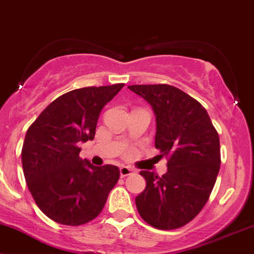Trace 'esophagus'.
<instances>
[{"label":"esophagus","mask_w":254,"mask_h":254,"mask_svg":"<svg viewBox=\"0 0 254 254\" xmlns=\"http://www.w3.org/2000/svg\"><path fill=\"white\" fill-rule=\"evenodd\" d=\"M133 169L128 168V166H121L120 168V176L121 177H126V176H129L133 174Z\"/></svg>","instance_id":"1"}]
</instances>
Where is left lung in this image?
<instances>
[{
    "instance_id": "8db88e82",
    "label": "left lung",
    "mask_w": 254,
    "mask_h": 254,
    "mask_svg": "<svg viewBox=\"0 0 254 254\" xmlns=\"http://www.w3.org/2000/svg\"><path fill=\"white\" fill-rule=\"evenodd\" d=\"M156 115L154 146L168 158V172L140 171L146 188L136 196L140 216L158 229L183 227L209 198L221 164L220 139L202 104L169 84L129 85Z\"/></svg>"
}]
</instances>
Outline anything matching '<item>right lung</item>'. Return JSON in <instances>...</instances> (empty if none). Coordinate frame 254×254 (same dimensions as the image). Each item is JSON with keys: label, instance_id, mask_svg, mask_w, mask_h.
Wrapping results in <instances>:
<instances>
[{"label": "right lung", "instance_id": "obj_1", "mask_svg": "<svg viewBox=\"0 0 254 254\" xmlns=\"http://www.w3.org/2000/svg\"><path fill=\"white\" fill-rule=\"evenodd\" d=\"M124 85L68 91L27 129L21 151L23 175L35 203L53 221L66 226L91 221L118 183V166H94L79 157L78 145L94 139L101 110Z\"/></svg>", "mask_w": 254, "mask_h": 254}]
</instances>
